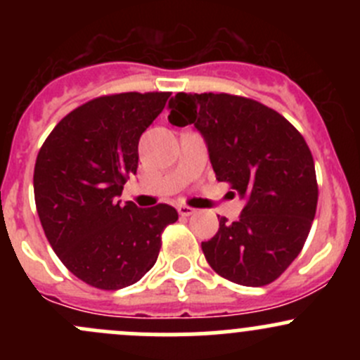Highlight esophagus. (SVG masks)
Instances as JSON below:
<instances>
[{"instance_id":"1","label":"esophagus","mask_w":360,"mask_h":360,"mask_svg":"<svg viewBox=\"0 0 360 360\" xmlns=\"http://www.w3.org/2000/svg\"><path fill=\"white\" fill-rule=\"evenodd\" d=\"M177 212L181 214V216H191V214H195L197 210L193 209V207H188V205H177Z\"/></svg>"}]
</instances>
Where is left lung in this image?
<instances>
[{
	"label": "left lung",
	"mask_w": 360,
	"mask_h": 360,
	"mask_svg": "<svg viewBox=\"0 0 360 360\" xmlns=\"http://www.w3.org/2000/svg\"><path fill=\"white\" fill-rule=\"evenodd\" d=\"M169 122L193 125L217 181L245 200L237 221L202 242L216 274L240 285L274 282L303 249L317 209V177L303 136L257 101L230 94H176Z\"/></svg>",
	"instance_id": "8db88e82"
}]
</instances>
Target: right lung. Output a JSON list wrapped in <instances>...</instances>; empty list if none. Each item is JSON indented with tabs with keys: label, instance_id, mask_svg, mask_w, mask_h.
Listing matches in <instances>:
<instances>
[{
	"label": "right lung",
	"instance_id": "add662e5",
	"mask_svg": "<svg viewBox=\"0 0 360 360\" xmlns=\"http://www.w3.org/2000/svg\"><path fill=\"white\" fill-rule=\"evenodd\" d=\"M170 92L97 97L64 116L39 150L34 200L50 245L79 281L104 291L136 284L157 263L167 203L118 200L137 172L139 139Z\"/></svg>",
	"mask_w": 360,
	"mask_h": 360
}]
</instances>
